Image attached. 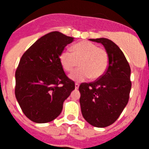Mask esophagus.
Instances as JSON below:
<instances>
[{"label":"esophagus","mask_w":149,"mask_h":149,"mask_svg":"<svg viewBox=\"0 0 149 149\" xmlns=\"http://www.w3.org/2000/svg\"><path fill=\"white\" fill-rule=\"evenodd\" d=\"M75 88L76 89H78V88H79V84H78V83H75Z\"/></svg>","instance_id":"esophagus-1"}]
</instances>
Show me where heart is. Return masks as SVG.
I'll list each match as a JSON object with an SVG mask.
<instances>
[{
	"mask_svg": "<svg viewBox=\"0 0 149 149\" xmlns=\"http://www.w3.org/2000/svg\"><path fill=\"white\" fill-rule=\"evenodd\" d=\"M61 65L65 71L70 72L80 64L79 68L70 74V78L75 81H83L101 77L107 71L109 64L107 52L93 42L83 41L69 49L62 50L59 56Z\"/></svg>",
	"mask_w": 149,
	"mask_h": 149,
	"instance_id": "1",
	"label": "heart"
}]
</instances>
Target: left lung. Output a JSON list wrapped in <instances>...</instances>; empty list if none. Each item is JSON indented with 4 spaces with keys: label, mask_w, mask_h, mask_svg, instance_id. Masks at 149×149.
<instances>
[{
    "label": "left lung",
    "mask_w": 149,
    "mask_h": 149,
    "mask_svg": "<svg viewBox=\"0 0 149 149\" xmlns=\"http://www.w3.org/2000/svg\"><path fill=\"white\" fill-rule=\"evenodd\" d=\"M89 40L103 45L109 64L107 71L97 80L80 85L81 110L88 124L106 127L116 121L128 102L131 68L121 49L113 41L106 38Z\"/></svg>",
    "instance_id": "1"
}]
</instances>
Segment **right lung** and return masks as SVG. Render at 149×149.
Segmentation results:
<instances>
[{"label":"right lung","instance_id":"add662e5","mask_svg":"<svg viewBox=\"0 0 149 149\" xmlns=\"http://www.w3.org/2000/svg\"><path fill=\"white\" fill-rule=\"evenodd\" d=\"M74 38L51 32L40 38L22 56L15 71V97L25 116L38 124L61 114L64 100L74 89L59 56Z\"/></svg>","mask_w":149,"mask_h":149}]
</instances>
